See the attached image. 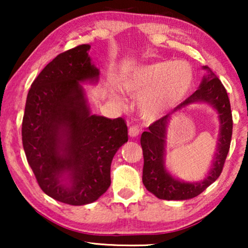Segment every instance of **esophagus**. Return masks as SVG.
I'll use <instances>...</instances> for the list:
<instances>
[{"mask_svg": "<svg viewBox=\"0 0 248 248\" xmlns=\"http://www.w3.org/2000/svg\"><path fill=\"white\" fill-rule=\"evenodd\" d=\"M139 133H140V127L137 124H131L130 127H128V135L132 138H135L138 137Z\"/></svg>", "mask_w": 248, "mask_h": 248, "instance_id": "1", "label": "esophagus"}]
</instances>
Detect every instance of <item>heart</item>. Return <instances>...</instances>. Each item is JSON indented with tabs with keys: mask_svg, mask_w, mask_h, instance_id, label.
Listing matches in <instances>:
<instances>
[{
	"mask_svg": "<svg viewBox=\"0 0 248 248\" xmlns=\"http://www.w3.org/2000/svg\"><path fill=\"white\" fill-rule=\"evenodd\" d=\"M192 83L193 70L189 64L161 61L139 67L125 78L122 87L133 96H141V114L155 120L177 106L188 93Z\"/></svg>",
	"mask_w": 248,
	"mask_h": 248,
	"instance_id": "heart-1",
	"label": "heart"
}]
</instances>
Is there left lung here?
I'll use <instances>...</instances> for the list:
<instances>
[{
  "label": "left lung",
  "instance_id": "1",
  "mask_svg": "<svg viewBox=\"0 0 248 248\" xmlns=\"http://www.w3.org/2000/svg\"><path fill=\"white\" fill-rule=\"evenodd\" d=\"M204 69L208 70V76L203 78L199 89L181 105H178L172 110V113L192 103H208L218 110L221 128H220L218 151L213 166L208 177L202 182L185 183L172 177L166 170L164 164L166 128L170 114L159 118L149 126L148 131L142 133L140 140L144 159L142 182L145 188L158 199L170 201V200H188L195 198L217 181L223 169L232 135V115L230 109V101L221 81L208 66H204Z\"/></svg>",
  "mask_w": 248,
  "mask_h": 248
}]
</instances>
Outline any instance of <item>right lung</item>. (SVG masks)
Returning <instances> with one entry per match:
<instances>
[{"label":"right lung","mask_w":248,"mask_h":248,"mask_svg":"<svg viewBox=\"0 0 248 248\" xmlns=\"http://www.w3.org/2000/svg\"><path fill=\"white\" fill-rule=\"evenodd\" d=\"M89 45L61 53L33 80L22 144L39 187L71 205L96 201L110 186V165L127 142L124 118L90 115L80 82L98 79Z\"/></svg>","instance_id":"obj_1"}]
</instances>
